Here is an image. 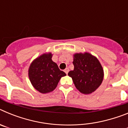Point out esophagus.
<instances>
[{
  "mask_svg": "<svg viewBox=\"0 0 128 128\" xmlns=\"http://www.w3.org/2000/svg\"><path fill=\"white\" fill-rule=\"evenodd\" d=\"M64 71H65V72L66 73V74H68V71H69V68H66L65 70H64Z\"/></svg>",
  "mask_w": 128,
  "mask_h": 128,
  "instance_id": "esophagus-1",
  "label": "esophagus"
}]
</instances>
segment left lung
<instances>
[{
	"mask_svg": "<svg viewBox=\"0 0 128 128\" xmlns=\"http://www.w3.org/2000/svg\"><path fill=\"white\" fill-rule=\"evenodd\" d=\"M74 70L68 75L73 80L76 88L83 94L96 91L104 79L102 66L96 56L89 52L76 53L73 55Z\"/></svg>",
	"mask_w": 128,
	"mask_h": 128,
	"instance_id": "8db88e82",
	"label": "left lung"
}]
</instances>
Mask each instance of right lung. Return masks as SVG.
<instances>
[{
  "label": "right lung",
  "mask_w": 128,
  "mask_h": 128,
  "mask_svg": "<svg viewBox=\"0 0 128 128\" xmlns=\"http://www.w3.org/2000/svg\"><path fill=\"white\" fill-rule=\"evenodd\" d=\"M52 57L51 52L44 53L32 61L28 70V76L32 86L42 94L52 92L62 77L66 76L52 60Z\"/></svg>",
  "instance_id": "add662e5"
}]
</instances>
